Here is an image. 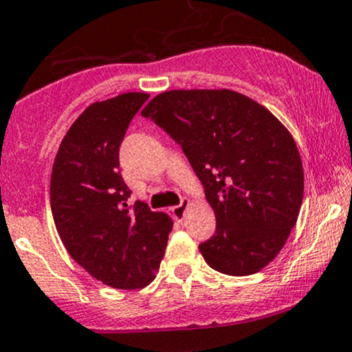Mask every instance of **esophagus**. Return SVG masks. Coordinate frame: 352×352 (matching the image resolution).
<instances>
[{
  "instance_id": "1",
  "label": "esophagus",
  "mask_w": 352,
  "mask_h": 352,
  "mask_svg": "<svg viewBox=\"0 0 352 352\" xmlns=\"http://www.w3.org/2000/svg\"><path fill=\"white\" fill-rule=\"evenodd\" d=\"M188 205H190V200H188V199H182L180 204L177 205V207L172 208L173 217H175V218H184V215H185V208H187Z\"/></svg>"
}]
</instances>
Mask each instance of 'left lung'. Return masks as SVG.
<instances>
[{
	"label": "left lung",
	"mask_w": 352,
	"mask_h": 352,
	"mask_svg": "<svg viewBox=\"0 0 352 352\" xmlns=\"http://www.w3.org/2000/svg\"><path fill=\"white\" fill-rule=\"evenodd\" d=\"M180 145L217 218L205 261L246 276L274 260L300 215L305 175L293 135L268 109L230 89L167 91L144 111Z\"/></svg>",
	"instance_id": "8db88e82"
}]
</instances>
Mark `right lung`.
I'll return each mask as SVG.
<instances>
[{"instance_id": "add662e5", "label": "right lung", "mask_w": 352, "mask_h": 352, "mask_svg": "<svg viewBox=\"0 0 352 352\" xmlns=\"http://www.w3.org/2000/svg\"><path fill=\"white\" fill-rule=\"evenodd\" d=\"M147 99L125 92L91 104L64 135L51 173V212L67 253L117 289L153 281L173 225L144 201L129 207L131 190L119 172L120 142Z\"/></svg>"}]
</instances>
